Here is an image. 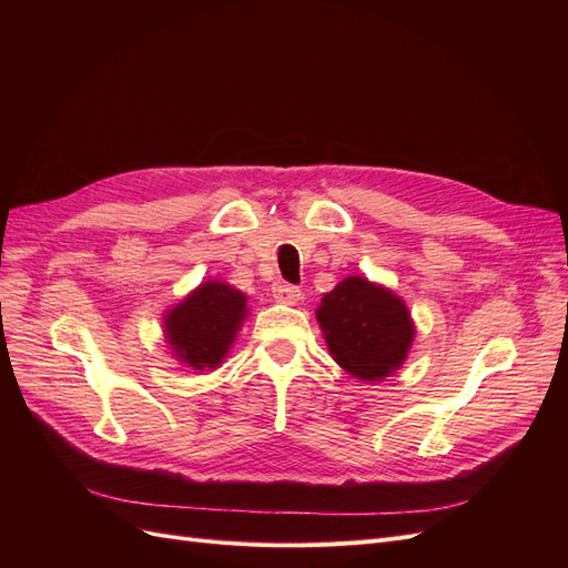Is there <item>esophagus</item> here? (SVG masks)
Masks as SVG:
<instances>
[{"label":"esophagus","mask_w":568,"mask_h":568,"mask_svg":"<svg viewBox=\"0 0 568 568\" xmlns=\"http://www.w3.org/2000/svg\"><path fill=\"white\" fill-rule=\"evenodd\" d=\"M272 296L277 298L280 303H286V305H294L301 301V288L294 286V284H286V282H277L272 286Z\"/></svg>","instance_id":"34e87169"}]
</instances>
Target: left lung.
Masks as SVG:
<instances>
[{
    "instance_id": "left-lung-1",
    "label": "left lung",
    "mask_w": 568,
    "mask_h": 568,
    "mask_svg": "<svg viewBox=\"0 0 568 568\" xmlns=\"http://www.w3.org/2000/svg\"><path fill=\"white\" fill-rule=\"evenodd\" d=\"M326 348L359 382H382L398 369L415 341L407 305L382 284L346 277L317 307Z\"/></svg>"
}]
</instances>
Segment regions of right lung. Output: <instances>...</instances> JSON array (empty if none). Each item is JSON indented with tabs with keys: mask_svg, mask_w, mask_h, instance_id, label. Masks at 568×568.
Instances as JSON below:
<instances>
[{
	"mask_svg": "<svg viewBox=\"0 0 568 568\" xmlns=\"http://www.w3.org/2000/svg\"><path fill=\"white\" fill-rule=\"evenodd\" d=\"M246 296L225 282H203L163 317L168 346L192 369H215L246 320Z\"/></svg>",
	"mask_w": 568,
	"mask_h": 568,
	"instance_id": "add662e5",
	"label": "right lung"
}]
</instances>
